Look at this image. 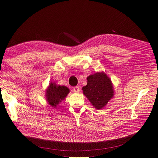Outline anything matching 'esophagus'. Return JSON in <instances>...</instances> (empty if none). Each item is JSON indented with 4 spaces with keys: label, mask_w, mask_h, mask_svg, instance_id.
Returning <instances> with one entry per match:
<instances>
[{
    "label": "esophagus",
    "mask_w": 158,
    "mask_h": 158,
    "mask_svg": "<svg viewBox=\"0 0 158 158\" xmlns=\"http://www.w3.org/2000/svg\"><path fill=\"white\" fill-rule=\"evenodd\" d=\"M73 91L74 92H78L80 91V88L79 86H75L73 88Z\"/></svg>",
    "instance_id": "obj_1"
}]
</instances>
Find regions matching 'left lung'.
I'll return each instance as SVG.
<instances>
[{"label": "left lung", "mask_w": 158, "mask_h": 158, "mask_svg": "<svg viewBox=\"0 0 158 158\" xmlns=\"http://www.w3.org/2000/svg\"><path fill=\"white\" fill-rule=\"evenodd\" d=\"M87 80V85L82 88L84 94L95 108L102 109L113 96L111 81L103 73L90 75Z\"/></svg>", "instance_id": "obj_1"}]
</instances>
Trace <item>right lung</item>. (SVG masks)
<instances>
[{
    "mask_svg": "<svg viewBox=\"0 0 158 158\" xmlns=\"http://www.w3.org/2000/svg\"><path fill=\"white\" fill-rule=\"evenodd\" d=\"M69 92V89L64 85H57L51 83L46 92L47 102L51 106L56 107L66 98Z\"/></svg>",
    "mask_w": 158,
    "mask_h": 158,
    "instance_id": "add662e5",
    "label": "right lung"
}]
</instances>
